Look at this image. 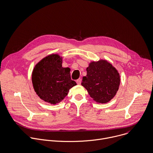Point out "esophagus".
<instances>
[{"mask_svg": "<svg viewBox=\"0 0 153 153\" xmlns=\"http://www.w3.org/2000/svg\"><path fill=\"white\" fill-rule=\"evenodd\" d=\"M76 83L77 85H80L81 84V79H79L76 80Z\"/></svg>", "mask_w": 153, "mask_h": 153, "instance_id": "esophagus-1", "label": "esophagus"}]
</instances>
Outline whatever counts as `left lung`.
Returning a JSON list of instances; mask_svg holds the SVG:
<instances>
[{
  "mask_svg": "<svg viewBox=\"0 0 153 153\" xmlns=\"http://www.w3.org/2000/svg\"><path fill=\"white\" fill-rule=\"evenodd\" d=\"M87 75L82 78V85L95 101L106 103L116 95L120 85L119 74L106 61L92 62L86 68Z\"/></svg>",
  "mask_w": 153,
  "mask_h": 153,
  "instance_id": "1",
  "label": "left lung"
}]
</instances>
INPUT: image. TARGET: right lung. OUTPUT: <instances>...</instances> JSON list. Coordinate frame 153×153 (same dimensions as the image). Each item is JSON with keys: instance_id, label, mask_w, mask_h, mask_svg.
<instances>
[{"instance_id": "right-lung-1", "label": "right lung", "mask_w": 153, "mask_h": 153, "mask_svg": "<svg viewBox=\"0 0 153 153\" xmlns=\"http://www.w3.org/2000/svg\"><path fill=\"white\" fill-rule=\"evenodd\" d=\"M69 68L62 67V59L58 55H49L41 60L32 73L35 92L43 101L55 104L68 94L69 89L76 85L72 80Z\"/></svg>"}]
</instances>
